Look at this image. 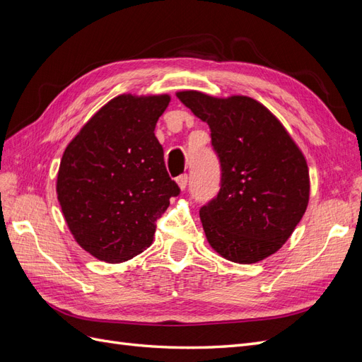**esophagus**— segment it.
Segmentation results:
<instances>
[{"mask_svg":"<svg viewBox=\"0 0 362 362\" xmlns=\"http://www.w3.org/2000/svg\"><path fill=\"white\" fill-rule=\"evenodd\" d=\"M187 182H189V177L187 175H180V177L177 178V184H178V187L181 189V190H184L185 187H187Z\"/></svg>","mask_w":362,"mask_h":362,"instance_id":"esophagus-1","label":"esophagus"}]
</instances>
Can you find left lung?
<instances>
[{
	"label": "left lung",
	"instance_id": "8db88e82",
	"mask_svg": "<svg viewBox=\"0 0 362 362\" xmlns=\"http://www.w3.org/2000/svg\"><path fill=\"white\" fill-rule=\"evenodd\" d=\"M177 96L210 127L221 158V192L199 211L208 243L238 264L275 254L308 206L303 152L281 120L254 98L199 90H180Z\"/></svg>",
	"mask_w": 362,
	"mask_h": 362
}]
</instances>
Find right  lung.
Returning a JSON list of instances; mask_svg holds the SVG:
<instances>
[{
	"label": "right lung",
	"instance_id": "add662e5",
	"mask_svg": "<svg viewBox=\"0 0 362 362\" xmlns=\"http://www.w3.org/2000/svg\"><path fill=\"white\" fill-rule=\"evenodd\" d=\"M169 103V93L119 95L63 152L56 182L63 217L100 261L124 262L149 247L156 221L180 193L154 133Z\"/></svg>",
	"mask_w": 362,
	"mask_h": 362
}]
</instances>
